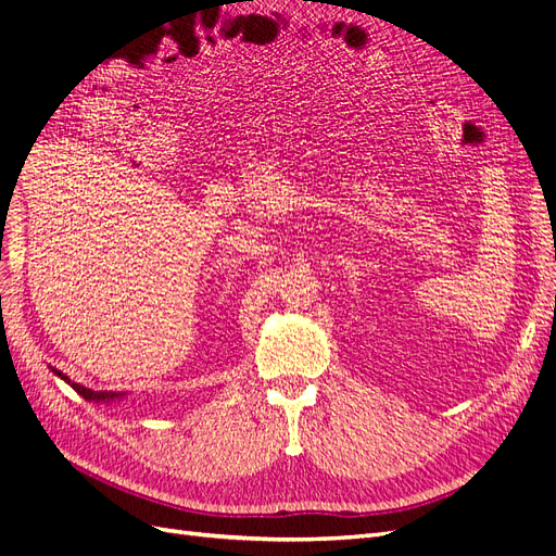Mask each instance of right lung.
<instances>
[{"instance_id": "obj_1", "label": "right lung", "mask_w": 556, "mask_h": 556, "mask_svg": "<svg viewBox=\"0 0 556 556\" xmlns=\"http://www.w3.org/2000/svg\"><path fill=\"white\" fill-rule=\"evenodd\" d=\"M53 374L58 376V378H62L64 382H70L74 390L86 399V401H94V403H111V401H121V399H125V392L123 394H117V392H92V390H88V387H83V384H78V382H72L70 378H66L62 371H58V368H53Z\"/></svg>"}]
</instances>
